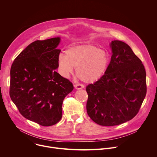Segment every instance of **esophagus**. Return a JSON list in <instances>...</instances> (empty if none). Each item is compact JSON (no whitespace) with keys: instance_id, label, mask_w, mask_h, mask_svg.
Masks as SVG:
<instances>
[{"instance_id":"34e87169","label":"esophagus","mask_w":157,"mask_h":157,"mask_svg":"<svg viewBox=\"0 0 157 157\" xmlns=\"http://www.w3.org/2000/svg\"><path fill=\"white\" fill-rule=\"evenodd\" d=\"M75 88L76 89H82L84 87V86L83 84H82L78 83V84H75Z\"/></svg>"}]
</instances>
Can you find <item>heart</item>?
<instances>
[{
  "instance_id": "heart-1",
  "label": "heart",
  "mask_w": 157,
  "mask_h": 157,
  "mask_svg": "<svg viewBox=\"0 0 157 157\" xmlns=\"http://www.w3.org/2000/svg\"><path fill=\"white\" fill-rule=\"evenodd\" d=\"M108 63L105 52L91 44L70 47L65 51V55L60 54L58 57L59 69L63 76L68 77L76 68L77 76L86 82L101 78Z\"/></svg>"
}]
</instances>
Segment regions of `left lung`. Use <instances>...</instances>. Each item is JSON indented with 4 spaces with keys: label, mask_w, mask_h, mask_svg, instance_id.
Here are the masks:
<instances>
[{
    "label": "left lung",
    "mask_w": 157,
    "mask_h": 157,
    "mask_svg": "<svg viewBox=\"0 0 157 157\" xmlns=\"http://www.w3.org/2000/svg\"><path fill=\"white\" fill-rule=\"evenodd\" d=\"M110 62L104 75L86 90V109L94 122L114 126L135 117L147 93L144 64L125 43L114 40Z\"/></svg>",
    "instance_id": "left-lung-1"
}]
</instances>
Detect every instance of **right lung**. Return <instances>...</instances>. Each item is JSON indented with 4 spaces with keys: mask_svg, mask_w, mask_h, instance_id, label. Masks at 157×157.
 Instances as JSON below:
<instances>
[{
    "mask_svg": "<svg viewBox=\"0 0 157 157\" xmlns=\"http://www.w3.org/2000/svg\"><path fill=\"white\" fill-rule=\"evenodd\" d=\"M60 38L36 40L14 59L10 69V97L25 118L42 126H51L62 117L64 98L73 83L55 71Z\"/></svg>",
    "mask_w": 157,
    "mask_h": 157,
    "instance_id": "1",
    "label": "right lung"
}]
</instances>
